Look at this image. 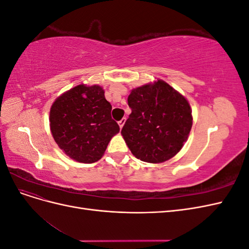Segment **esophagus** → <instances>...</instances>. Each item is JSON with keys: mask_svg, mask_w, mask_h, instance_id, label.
Instances as JSON below:
<instances>
[{"mask_svg": "<svg viewBox=\"0 0 249 249\" xmlns=\"http://www.w3.org/2000/svg\"><path fill=\"white\" fill-rule=\"evenodd\" d=\"M125 118H123L122 120H119V122H118V124H119V127H120V129H123V126H124V124H125Z\"/></svg>", "mask_w": 249, "mask_h": 249, "instance_id": "obj_1", "label": "esophagus"}]
</instances>
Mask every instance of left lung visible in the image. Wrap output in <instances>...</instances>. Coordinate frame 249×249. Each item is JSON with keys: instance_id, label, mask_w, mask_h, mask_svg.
Wrapping results in <instances>:
<instances>
[{"instance_id": "8db88e82", "label": "left lung", "mask_w": 249, "mask_h": 249, "mask_svg": "<svg viewBox=\"0 0 249 249\" xmlns=\"http://www.w3.org/2000/svg\"><path fill=\"white\" fill-rule=\"evenodd\" d=\"M127 104L132 113L122 135L137 159L163 163L182 149L193 120L189 102L184 95L159 79L132 89Z\"/></svg>"}]
</instances>
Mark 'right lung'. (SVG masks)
Masks as SVG:
<instances>
[{
  "mask_svg": "<svg viewBox=\"0 0 249 249\" xmlns=\"http://www.w3.org/2000/svg\"><path fill=\"white\" fill-rule=\"evenodd\" d=\"M111 110L102 86H74L52 105L50 127L53 138L74 161L85 164L99 161L112 137L119 133Z\"/></svg>",
  "mask_w": 249,
  "mask_h": 249,
  "instance_id": "add662e5",
  "label": "right lung"
}]
</instances>
